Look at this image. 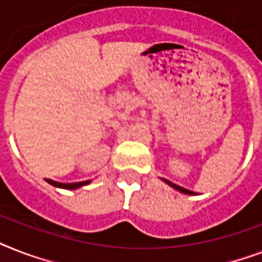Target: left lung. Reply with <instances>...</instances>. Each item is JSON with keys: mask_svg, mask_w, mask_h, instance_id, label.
Wrapping results in <instances>:
<instances>
[{"mask_svg": "<svg viewBox=\"0 0 262 262\" xmlns=\"http://www.w3.org/2000/svg\"><path fill=\"white\" fill-rule=\"evenodd\" d=\"M161 180H163V182H165V183H167L168 186H171L172 188H175V190H178V191H179V192L187 193V195H195V192H193V191L187 190V188H183V187L178 186V184H173V183H172V182H169V180H167V179H161Z\"/></svg>", "mask_w": 262, "mask_h": 262, "instance_id": "8db88e82", "label": "left lung"}]
</instances>
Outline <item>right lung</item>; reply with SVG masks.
<instances>
[{
	"mask_svg": "<svg viewBox=\"0 0 262 262\" xmlns=\"http://www.w3.org/2000/svg\"><path fill=\"white\" fill-rule=\"evenodd\" d=\"M46 180L47 183H50L51 186L59 187V188H64V190H76V188L87 186V184L90 183V180H86V182H78V183H59L51 179H46Z\"/></svg>",
	"mask_w": 262,
	"mask_h": 262,
	"instance_id": "add662e5",
	"label": "right lung"
}]
</instances>
